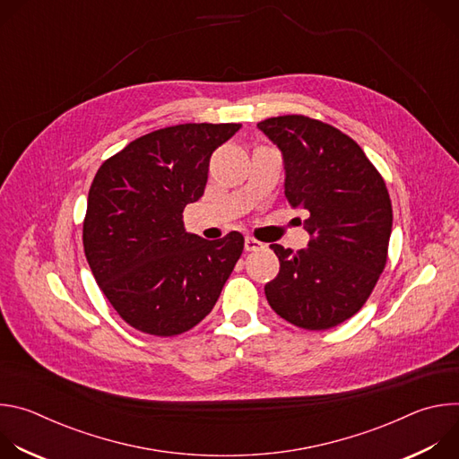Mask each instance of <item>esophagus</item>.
<instances>
[{
    "mask_svg": "<svg viewBox=\"0 0 459 459\" xmlns=\"http://www.w3.org/2000/svg\"><path fill=\"white\" fill-rule=\"evenodd\" d=\"M261 247H264V243H259L257 239H254V238H245V250L247 252H254V250H259Z\"/></svg>",
    "mask_w": 459,
    "mask_h": 459,
    "instance_id": "esophagus-1",
    "label": "esophagus"
}]
</instances>
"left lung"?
<instances>
[{
  "mask_svg": "<svg viewBox=\"0 0 459 459\" xmlns=\"http://www.w3.org/2000/svg\"><path fill=\"white\" fill-rule=\"evenodd\" d=\"M283 156L285 198L305 209L307 248L271 245L278 276L265 285L273 310L307 331L352 317L386 264L392 205L383 178L361 147L333 125L307 116L259 121Z\"/></svg>",
  "mask_w": 459,
  "mask_h": 459,
  "instance_id": "left-lung-1",
  "label": "left lung"
}]
</instances>
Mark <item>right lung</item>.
I'll list each match as a JSON object with an SVG mask.
<instances>
[{
  "instance_id": "1",
  "label": "right lung",
  "mask_w": 459,
  "mask_h": 459,
  "mask_svg": "<svg viewBox=\"0 0 459 459\" xmlns=\"http://www.w3.org/2000/svg\"><path fill=\"white\" fill-rule=\"evenodd\" d=\"M239 123H185L154 130L108 158L94 176L83 248L96 283L130 326L176 336L216 305L243 252V236L204 239L183 209L207 185L212 152Z\"/></svg>"
}]
</instances>
